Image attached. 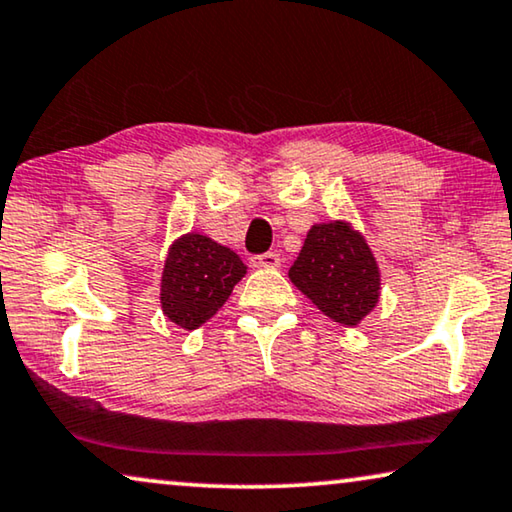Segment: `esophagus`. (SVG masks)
Listing matches in <instances>:
<instances>
[{"mask_svg": "<svg viewBox=\"0 0 512 512\" xmlns=\"http://www.w3.org/2000/svg\"><path fill=\"white\" fill-rule=\"evenodd\" d=\"M251 265H254V268H279L281 258L279 254H274V251H268V254L251 256Z\"/></svg>", "mask_w": 512, "mask_h": 512, "instance_id": "34e87169", "label": "esophagus"}]
</instances>
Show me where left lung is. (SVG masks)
<instances>
[{
	"label": "left lung",
	"mask_w": 512,
	"mask_h": 512,
	"mask_svg": "<svg viewBox=\"0 0 512 512\" xmlns=\"http://www.w3.org/2000/svg\"><path fill=\"white\" fill-rule=\"evenodd\" d=\"M288 277L325 316L346 328H355L379 305V263L365 235L348 221L311 226Z\"/></svg>",
	"instance_id": "obj_1"
}]
</instances>
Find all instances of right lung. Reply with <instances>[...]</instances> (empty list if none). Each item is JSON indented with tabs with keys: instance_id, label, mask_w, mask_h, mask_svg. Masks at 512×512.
I'll return each mask as SVG.
<instances>
[{
	"instance_id": "1",
	"label": "right lung",
	"mask_w": 512,
	"mask_h": 512,
	"mask_svg": "<svg viewBox=\"0 0 512 512\" xmlns=\"http://www.w3.org/2000/svg\"><path fill=\"white\" fill-rule=\"evenodd\" d=\"M247 265L224 244L187 233L170 244L161 272V311L184 330L201 328L224 307Z\"/></svg>"
}]
</instances>
